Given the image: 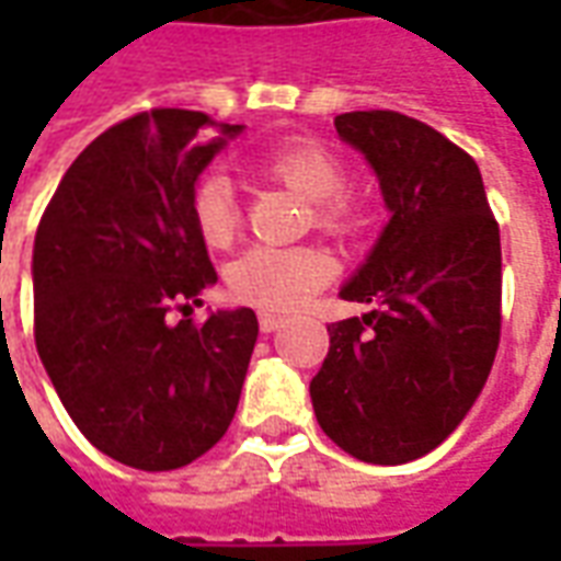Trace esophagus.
Listing matches in <instances>:
<instances>
[{
	"label": "esophagus",
	"mask_w": 561,
	"mask_h": 561,
	"mask_svg": "<svg viewBox=\"0 0 561 561\" xmlns=\"http://www.w3.org/2000/svg\"><path fill=\"white\" fill-rule=\"evenodd\" d=\"M257 324H261V333H273V330H279L285 324V318L273 316V312H261L257 316Z\"/></svg>",
	"instance_id": "esophagus-1"
}]
</instances>
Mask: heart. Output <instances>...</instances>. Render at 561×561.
I'll use <instances>...</instances> for the list:
<instances>
[{
  "mask_svg": "<svg viewBox=\"0 0 561 561\" xmlns=\"http://www.w3.org/2000/svg\"><path fill=\"white\" fill-rule=\"evenodd\" d=\"M255 168L312 201L318 228L352 233L360 225V209L340 195L345 185L342 161L316 140H285L255 156ZM188 213L197 237L209 249H225L240 231V204L225 173H204L192 188ZM333 276L330 261L316 245H252L228 267V288L240 304L267 312H291L318 294Z\"/></svg>",
  "mask_w": 561,
  "mask_h": 561,
  "instance_id": "b5f03b06",
  "label": "heart"
}]
</instances>
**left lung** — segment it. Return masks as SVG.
Instances as JSON below:
<instances>
[{
	"label": "left lung",
	"instance_id": "obj_1",
	"mask_svg": "<svg viewBox=\"0 0 561 561\" xmlns=\"http://www.w3.org/2000/svg\"><path fill=\"white\" fill-rule=\"evenodd\" d=\"M390 209L342 300L373 304L328 324L330 352L309 385L321 430L376 466L430 454L454 433L490 376L502 333V243L478 164L397 111L336 116Z\"/></svg>",
	"mask_w": 561,
	"mask_h": 561
}]
</instances>
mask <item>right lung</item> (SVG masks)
Returning <instances> with one entry per match:
<instances>
[{
	"label": "right lung",
	"instance_id": "obj_1",
	"mask_svg": "<svg viewBox=\"0 0 561 561\" xmlns=\"http://www.w3.org/2000/svg\"><path fill=\"white\" fill-rule=\"evenodd\" d=\"M240 131L180 107L128 116L80 152L38 221V357L80 433L131 469L188 466L240 402L255 312L185 318L216 282L188 197Z\"/></svg>",
	"mask_w": 561,
	"mask_h": 561
}]
</instances>
